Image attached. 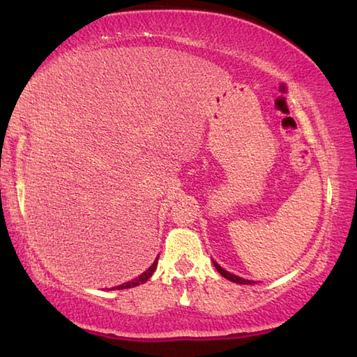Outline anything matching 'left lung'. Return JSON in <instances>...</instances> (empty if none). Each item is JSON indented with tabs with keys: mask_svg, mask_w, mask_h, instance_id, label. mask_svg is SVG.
I'll list each match as a JSON object with an SVG mask.
<instances>
[{
	"mask_svg": "<svg viewBox=\"0 0 357 357\" xmlns=\"http://www.w3.org/2000/svg\"><path fill=\"white\" fill-rule=\"evenodd\" d=\"M212 261H213V259H212ZM213 266H215V268H217V271L221 273V275H223L225 278L229 280V282H232V283H238V284H253V283H255L253 280L242 278V277H238V275H234V273H231V272L225 271V268L221 267L217 261H213Z\"/></svg>",
	"mask_w": 357,
	"mask_h": 357,
	"instance_id": "obj_1",
	"label": "left lung"
}]
</instances>
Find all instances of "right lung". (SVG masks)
Returning a JSON list of instances; mask_svg holds the SVG:
<instances>
[{
    "label": "right lung",
    "mask_w": 357,
    "mask_h": 357,
    "mask_svg": "<svg viewBox=\"0 0 357 357\" xmlns=\"http://www.w3.org/2000/svg\"><path fill=\"white\" fill-rule=\"evenodd\" d=\"M158 258H160V255H158ZM158 258L153 261V264H151L147 271H145L144 273H140L139 277H136L134 280H131V282H126L123 284H119L115 286V288H110V289H128V288H134V286H139V284H144L147 280L153 275V272L156 271V266H158Z\"/></svg>",
    "instance_id": "obj_1"
}]
</instances>
